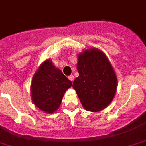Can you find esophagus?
Listing matches in <instances>:
<instances>
[{"label":"esophagus","mask_w":146,"mask_h":146,"mask_svg":"<svg viewBox=\"0 0 146 146\" xmlns=\"http://www.w3.org/2000/svg\"><path fill=\"white\" fill-rule=\"evenodd\" d=\"M68 78H69V80H70V81H72V82H73V81H74V76L73 75H70V76H69V77H68Z\"/></svg>","instance_id":"1"}]
</instances>
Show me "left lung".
<instances>
[{"instance_id": "1", "label": "left lung", "mask_w": 146, "mask_h": 146, "mask_svg": "<svg viewBox=\"0 0 146 146\" xmlns=\"http://www.w3.org/2000/svg\"><path fill=\"white\" fill-rule=\"evenodd\" d=\"M79 77L73 82L84 109L98 112L107 107L117 91V78L110 61L97 48L85 50L78 55Z\"/></svg>"}]
</instances>
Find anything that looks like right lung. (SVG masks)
I'll return each mask as SVG.
<instances>
[{
	"label": "right lung",
	"instance_id": "obj_1",
	"mask_svg": "<svg viewBox=\"0 0 146 146\" xmlns=\"http://www.w3.org/2000/svg\"><path fill=\"white\" fill-rule=\"evenodd\" d=\"M72 85L50 59L40 64L32 80L33 102L41 111L53 113L59 108L63 96Z\"/></svg>",
	"mask_w": 146,
	"mask_h": 146
}]
</instances>
